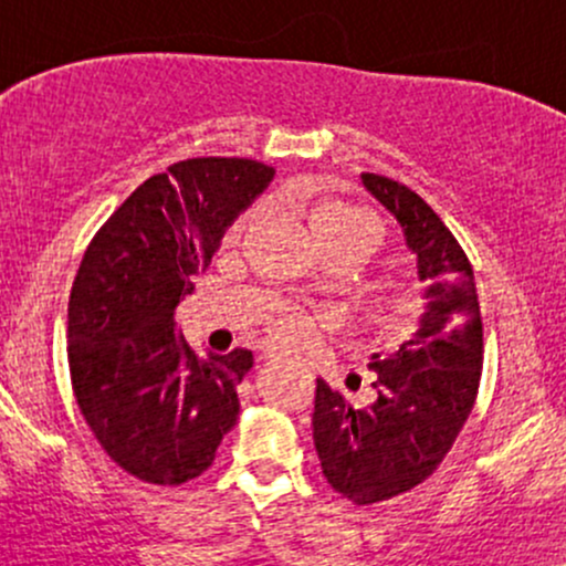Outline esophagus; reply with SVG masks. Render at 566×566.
Returning <instances> with one entry per match:
<instances>
[{
    "instance_id": "obj_1",
    "label": "esophagus",
    "mask_w": 566,
    "mask_h": 566,
    "mask_svg": "<svg viewBox=\"0 0 566 566\" xmlns=\"http://www.w3.org/2000/svg\"><path fill=\"white\" fill-rule=\"evenodd\" d=\"M263 359H265V361H279V359H282V356H276V354H265Z\"/></svg>"
}]
</instances>
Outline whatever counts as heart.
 I'll list each match as a JSON object with an SVG mask.
<instances>
[{
	"instance_id": "heart-1",
	"label": "heart",
	"mask_w": 566,
	"mask_h": 566,
	"mask_svg": "<svg viewBox=\"0 0 566 566\" xmlns=\"http://www.w3.org/2000/svg\"><path fill=\"white\" fill-rule=\"evenodd\" d=\"M255 212H247L231 226V237H239L247 226L252 223ZM308 233L314 237V242L319 244V250H329V247H350V250H359L361 255H369L380 242V226L378 220L369 216L361 207L348 205V201L327 199L319 201L308 210ZM314 316L301 314V311L292 308H274L265 319L269 335L274 337L279 346H297L305 340Z\"/></svg>"
}]
</instances>
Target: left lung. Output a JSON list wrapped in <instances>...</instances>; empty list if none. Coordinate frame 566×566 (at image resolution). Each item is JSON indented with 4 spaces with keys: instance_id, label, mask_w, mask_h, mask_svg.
Instances as JSON below:
<instances>
[{
    "instance_id": "obj_1",
    "label": "left lung",
    "mask_w": 566,
    "mask_h": 566,
    "mask_svg": "<svg viewBox=\"0 0 566 566\" xmlns=\"http://www.w3.org/2000/svg\"><path fill=\"white\" fill-rule=\"evenodd\" d=\"M361 184L399 220L428 301L412 340L373 354V405L350 407L316 380L311 426L324 479L350 503L373 505L426 482L452 450L479 394L484 337L473 269L452 231L399 180L361 172Z\"/></svg>"
}]
</instances>
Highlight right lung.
Returning <instances> with one entry per match:
<instances>
[{"label":"right lung","mask_w":566,"mask_h":566,"mask_svg":"<svg viewBox=\"0 0 566 566\" xmlns=\"http://www.w3.org/2000/svg\"><path fill=\"white\" fill-rule=\"evenodd\" d=\"M274 178L255 159L199 157L151 175L84 252L69 297V369L90 431L148 484L197 479L239 418L252 350L197 356L175 335L229 226Z\"/></svg>","instance_id":"right-lung-1"}]
</instances>
